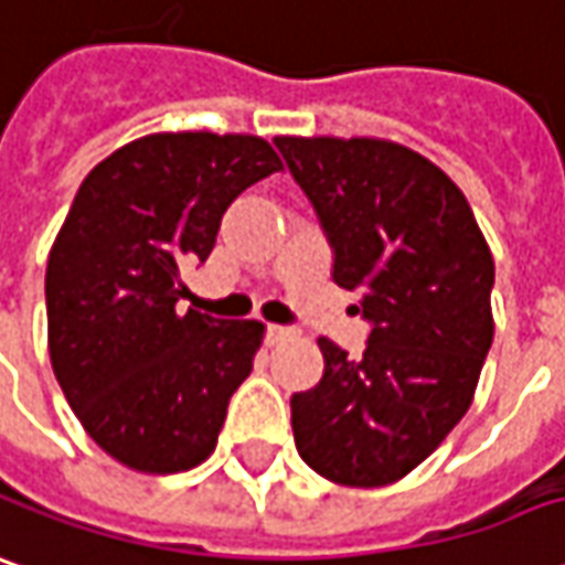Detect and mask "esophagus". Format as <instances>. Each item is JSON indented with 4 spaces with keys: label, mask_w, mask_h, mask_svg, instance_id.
Masks as SVG:
<instances>
[{
    "label": "esophagus",
    "mask_w": 565,
    "mask_h": 565,
    "mask_svg": "<svg viewBox=\"0 0 565 565\" xmlns=\"http://www.w3.org/2000/svg\"><path fill=\"white\" fill-rule=\"evenodd\" d=\"M268 337H271L275 343H281V340L297 337V328H290V324H268Z\"/></svg>",
    "instance_id": "34e87169"
}]
</instances>
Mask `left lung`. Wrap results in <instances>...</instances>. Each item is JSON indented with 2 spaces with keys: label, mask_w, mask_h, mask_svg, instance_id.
<instances>
[{
  "label": "left lung",
  "mask_w": 565,
  "mask_h": 565,
  "mask_svg": "<svg viewBox=\"0 0 565 565\" xmlns=\"http://www.w3.org/2000/svg\"><path fill=\"white\" fill-rule=\"evenodd\" d=\"M333 253L362 290L359 359L318 340L324 374L294 393L299 458L340 486L412 473L470 408L492 349L494 263L460 188L427 157L380 138H275Z\"/></svg>",
  "instance_id": "8db88e82"
}]
</instances>
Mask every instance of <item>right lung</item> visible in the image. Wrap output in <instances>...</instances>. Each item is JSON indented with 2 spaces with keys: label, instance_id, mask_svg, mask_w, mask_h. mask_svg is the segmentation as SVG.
<instances>
[{
  "label": "right lung",
  "instance_id": "1",
  "mask_svg": "<svg viewBox=\"0 0 565 565\" xmlns=\"http://www.w3.org/2000/svg\"><path fill=\"white\" fill-rule=\"evenodd\" d=\"M278 170L256 136L160 132L110 153L73 198L45 268L52 367L86 433L132 470L179 473L216 448L263 324L179 312L182 271Z\"/></svg>",
  "mask_w": 565,
  "mask_h": 565
}]
</instances>
